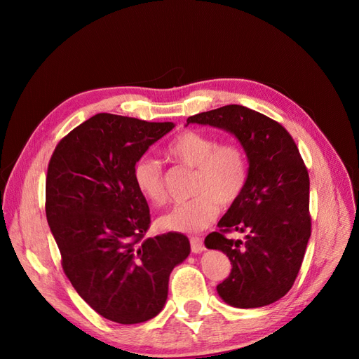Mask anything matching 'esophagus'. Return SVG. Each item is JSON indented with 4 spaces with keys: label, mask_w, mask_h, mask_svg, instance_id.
I'll list each match as a JSON object with an SVG mask.
<instances>
[{
    "label": "esophagus",
    "mask_w": 359,
    "mask_h": 359,
    "mask_svg": "<svg viewBox=\"0 0 359 359\" xmlns=\"http://www.w3.org/2000/svg\"><path fill=\"white\" fill-rule=\"evenodd\" d=\"M190 244H191V252L193 253H202L203 250H205L202 238H199V236H191L190 238Z\"/></svg>",
    "instance_id": "obj_1"
}]
</instances>
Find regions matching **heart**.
<instances>
[{
	"instance_id": "heart-1",
	"label": "heart",
	"mask_w": 359,
	"mask_h": 359,
	"mask_svg": "<svg viewBox=\"0 0 359 359\" xmlns=\"http://www.w3.org/2000/svg\"><path fill=\"white\" fill-rule=\"evenodd\" d=\"M166 154L178 165L194 169L193 199L178 203L157 220L160 229L193 233L203 231L222 206L235 203L243 194L248 178L245 151L236 144H219L214 136L194 130L180 133L166 148ZM137 191L153 205L166 201L165 178L160 161L140 157L133 166Z\"/></svg>"
}]
</instances>
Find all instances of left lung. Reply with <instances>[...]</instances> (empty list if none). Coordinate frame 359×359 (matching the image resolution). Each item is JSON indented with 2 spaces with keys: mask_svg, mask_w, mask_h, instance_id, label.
<instances>
[{
  "mask_svg": "<svg viewBox=\"0 0 359 359\" xmlns=\"http://www.w3.org/2000/svg\"><path fill=\"white\" fill-rule=\"evenodd\" d=\"M189 124L233 135L248 160L243 194L205 238L232 265L217 292L236 309L269 306L290 290L311 235L310 180L297 144L274 119L240 104L189 116ZM231 230L245 233V241L226 238Z\"/></svg>",
  "mask_w": 359,
  "mask_h": 359,
  "instance_id": "8db88e82",
  "label": "left lung"
}]
</instances>
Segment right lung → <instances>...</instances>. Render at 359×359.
Returning a JSON list of instances; mask_svg holds the SVG:
<instances>
[{
  "instance_id": "1",
  "label": "right lung",
  "mask_w": 359,
  "mask_h": 359,
  "mask_svg": "<svg viewBox=\"0 0 359 359\" xmlns=\"http://www.w3.org/2000/svg\"><path fill=\"white\" fill-rule=\"evenodd\" d=\"M175 127L97 114L61 139L46 177V217L62 269L100 316L133 325L156 318L172 269L190 255L186 235L145 238L147 199L133 166Z\"/></svg>"
}]
</instances>
